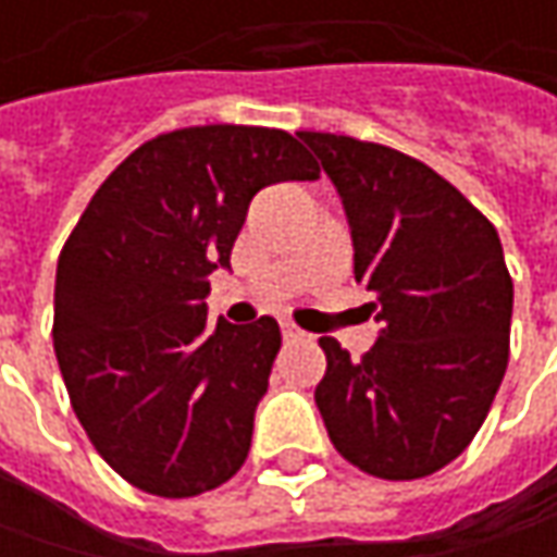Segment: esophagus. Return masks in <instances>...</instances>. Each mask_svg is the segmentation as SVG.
Masks as SVG:
<instances>
[{
  "instance_id": "esophagus-1",
  "label": "esophagus",
  "mask_w": 557,
  "mask_h": 557,
  "mask_svg": "<svg viewBox=\"0 0 557 557\" xmlns=\"http://www.w3.org/2000/svg\"><path fill=\"white\" fill-rule=\"evenodd\" d=\"M282 337H285V341H300L304 332H300L297 325H290V322H282Z\"/></svg>"
}]
</instances>
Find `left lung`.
<instances>
[{
    "instance_id": "obj_1",
    "label": "left lung",
    "mask_w": 557,
    "mask_h": 557,
    "mask_svg": "<svg viewBox=\"0 0 557 557\" xmlns=\"http://www.w3.org/2000/svg\"><path fill=\"white\" fill-rule=\"evenodd\" d=\"M332 176L356 282L384 325L362 359L322 337L315 406L334 449L381 481H418L461 456L508 366L515 285L496 225L428 163L377 141L300 133Z\"/></svg>"
}]
</instances>
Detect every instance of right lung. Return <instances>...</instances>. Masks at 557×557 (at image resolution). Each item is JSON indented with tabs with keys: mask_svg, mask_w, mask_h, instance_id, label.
Returning <instances> with one entry per match:
<instances>
[{
	"mask_svg": "<svg viewBox=\"0 0 557 557\" xmlns=\"http://www.w3.org/2000/svg\"><path fill=\"white\" fill-rule=\"evenodd\" d=\"M288 180H319V163L285 129H173L120 163L61 247L52 337L71 406L151 496H198L245 465L282 332L272 315L207 322L203 297L250 198Z\"/></svg>",
	"mask_w": 557,
	"mask_h": 557,
	"instance_id": "1",
	"label": "right lung"
}]
</instances>
